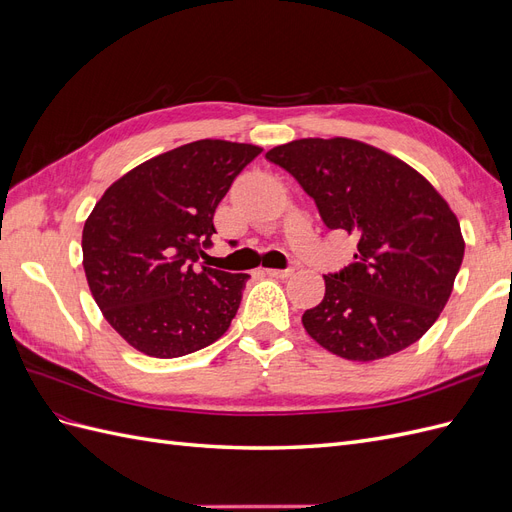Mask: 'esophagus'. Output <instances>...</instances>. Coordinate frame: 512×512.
Listing matches in <instances>:
<instances>
[{"label":"esophagus","instance_id":"34e87169","mask_svg":"<svg viewBox=\"0 0 512 512\" xmlns=\"http://www.w3.org/2000/svg\"><path fill=\"white\" fill-rule=\"evenodd\" d=\"M262 273L269 275V277H277V280H284V277L292 275V269H265Z\"/></svg>","mask_w":512,"mask_h":512}]
</instances>
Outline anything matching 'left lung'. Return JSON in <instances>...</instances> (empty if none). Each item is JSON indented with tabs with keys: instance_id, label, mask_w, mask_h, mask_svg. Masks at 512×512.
Listing matches in <instances>:
<instances>
[{
	"instance_id": "1",
	"label": "left lung",
	"mask_w": 512,
	"mask_h": 512,
	"mask_svg": "<svg viewBox=\"0 0 512 512\" xmlns=\"http://www.w3.org/2000/svg\"><path fill=\"white\" fill-rule=\"evenodd\" d=\"M314 198L322 222L356 237L354 262L324 275L303 314L309 337L348 361L418 342L453 292L466 243L457 215L412 166L352 138H299L267 151Z\"/></svg>"
}]
</instances>
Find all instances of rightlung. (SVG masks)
Wrapping results in <instances>:
<instances>
[{
  "mask_svg": "<svg viewBox=\"0 0 512 512\" xmlns=\"http://www.w3.org/2000/svg\"><path fill=\"white\" fill-rule=\"evenodd\" d=\"M262 149L205 138L132 168L83 226V269L106 322L156 359L220 339L247 273L196 267L215 232L213 213Z\"/></svg>",
  "mask_w": 512,
  "mask_h": 512,
  "instance_id": "right-lung-1",
  "label": "right lung"
}]
</instances>
